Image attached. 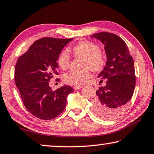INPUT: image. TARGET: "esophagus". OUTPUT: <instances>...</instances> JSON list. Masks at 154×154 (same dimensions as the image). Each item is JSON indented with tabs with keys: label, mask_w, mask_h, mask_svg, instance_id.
<instances>
[{
	"label": "esophagus",
	"mask_w": 154,
	"mask_h": 154,
	"mask_svg": "<svg viewBox=\"0 0 154 154\" xmlns=\"http://www.w3.org/2000/svg\"><path fill=\"white\" fill-rule=\"evenodd\" d=\"M82 87H83L82 86H75L74 87V89L75 90H78V89H79V88H82Z\"/></svg>",
	"instance_id": "34e87169"
}]
</instances>
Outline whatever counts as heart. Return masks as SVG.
Returning <instances> with one entry per match:
<instances>
[{
    "mask_svg": "<svg viewBox=\"0 0 154 154\" xmlns=\"http://www.w3.org/2000/svg\"><path fill=\"white\" fill-rule=\"evenodd\" d=\"M75 56L82 57L81 67L79 70H70L63 76V81L68 84L82 86L87 82L91 76L90 68L92 70L98 71L103 67L105 59L101 53L100 47L89 41H82L75 45L72 48ZM70 56L68 50H63L58 56V63L63 70L70 66Z\"/></svg>",
    "mask_w": 154,
    "mask_h": 154,
    "instance_id": "b5f03b06",
    "label": "heart"
}]
</instances>
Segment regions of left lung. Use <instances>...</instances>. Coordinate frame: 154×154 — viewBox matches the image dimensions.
Listing matches in <instances>:
<instances>
[{"label":"left lung","instance_id":"left-lung-1","mask_svg":"<svg viewBox=\"0 0 154 154\" xmlns=\"http://www.w3.org/2000/svg\"><path fill=\"white\" fill-rule=\"evenodd\" d=\"M91 37L104 45L107 59L103 70L98 75L100 83L105 80L106 84L96 91L93 112L103 119H114L124 112L135 90L133 58L125 42L116 35L102 32Z\"/></svg>","mask_w":154,"mask_h":154}]
</instances>
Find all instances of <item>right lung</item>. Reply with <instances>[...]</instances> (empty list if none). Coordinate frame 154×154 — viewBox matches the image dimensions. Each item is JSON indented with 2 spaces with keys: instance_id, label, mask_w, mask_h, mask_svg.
<instances>
[{
  "instance_id": "obj_1",
  "label": "right lung",
  "mask_w": 154,
  "mask_h": 154,
  "mask_svg": "<svg viewBox=\"0 0 154 154\" xmlns=\"http://www.w3.org/2000/svg\"><path fill=\"white\" fill-rule=\"evenodd\" d=\"M72 39H39L17 60L15 84L28 111L41 119L57 117L66 107L67 96L74 91L70 86L55 91L49 86L54 75L58 74L56 69L60 51Z\"/></svg>"
}]
</instances>
